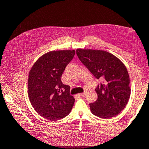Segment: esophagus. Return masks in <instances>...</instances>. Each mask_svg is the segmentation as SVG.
I'll use <instances>...</instances> for the list:
<instances>
[{
  "instance_id": "34e87169",
  "label": "esophagus",
  "mask_w": 149,
  "mask_h": 149,
  "mask_svg": "<svg viewBox=\"0 0 149 149\" xmlns=\"http://www.w3.org/2000/svg\"><path fill=\"white\" fill-rule=\"evenodd\" d=\"M79 96V97H84L85 96V93H79L78 94Z\"/></svg>"
}]
</instances>
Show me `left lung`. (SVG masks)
Here are the masks:
<instances>
[{
  "mask_svg": "<svg viewBox=\"0 0 149 149\" xmlns=\"http://www.w3.org/2000/svg\"><path fill=\"white\" fill-rule=\"evenodd\" d=\"M76 54L91 74L102 81L95 88L97 99L90 104L91 113L101 118L118 115L127 105L131 95L125 66L116 56L104 50L78 49Z\"/></svg>",
  "mask_w": 149,
  "mask_h": 149,
  "instance_id": "1",
  "label": "left lung"
}]
</instances>
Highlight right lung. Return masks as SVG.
Returning a JSON list of instances; mask_svg holds the SVG:
<instances>
[{
  "label": "right lung",
  "instance_id": "right-lung-1",
  "mask_svg": "<svg viewBox=\"0 0 149 149\" xmlns=\"http://www.w3.org/2000/svg\"><path fill=\"white\" fill-rule=\"evenodd\" d=\"M75 51H50L42 56L31 68L28 79V95L36 111L55 121L70 113L75 102L70 87L62 83L61 76Z\"/></svg>",
  "mask_w": 149,
  "mask_h": 149
}]
</instances>
